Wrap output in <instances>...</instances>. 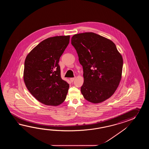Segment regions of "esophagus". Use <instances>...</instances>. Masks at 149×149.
I'll return each mask as SVG.
<instances>
[{
	"instance_id": "esophagus-1",
	"label": "esophagus",
	"mask_w": 149,
	"mask_h": 149,
	"mask_svg": "<svg viewBox=\"0 0 149 149\" xmlns=\"http://www.w3.org/2000/svg\"><path fill=\"white\" fill-rule=\"evenodd\" d=\"M75 78H76L75 77H74V78H70V81H71V82H73V81L74 80V79H75Z\"/></svg>"
}]
</instances>
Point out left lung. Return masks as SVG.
Masks as SVG:
<instances>
[{
	"label": "left lung",
	"mask_w": 149,
	"mask_h": 149,
	"mask_svg": "<svg viewBox=\"0 0 149 149\" xmlns=\"http://www.w3.org/2000/svg\"><path fill=\"white\" fill-rule=\"evenodd\" d=\"M71 44L83 68L84 82L80 90L84 97L93 103L110 98L120 83L123 66L116 45L93 32L74 35Z\"/></svg>",
	"instance_id": "8db88e82"
}]
</instances>
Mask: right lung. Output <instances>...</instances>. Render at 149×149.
<instances>
[{
	"mask_svg": "<svg viewBox=\"0 0 149 149\" xmlns=\"http://www.w3.org/2000/svg\"><path fill=\"white\" fill-rule=\"evenodd\" d=\"M69 40L70 36L45 39L25 58V86L32 95L44 104L57 106L66 98L69 85L61 77L58 62Z\"/></svg>",
	"mask_w": 149,
	"mask_h": 149,
	"instance_id": "right-lung-1",
	"label": "right lung"
}]
</instances>
